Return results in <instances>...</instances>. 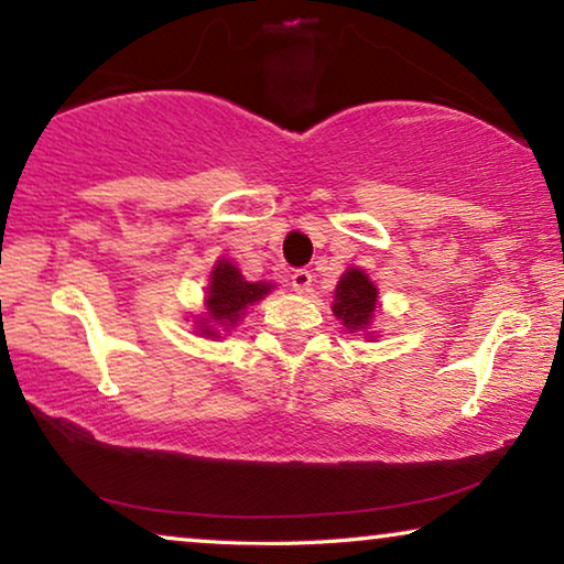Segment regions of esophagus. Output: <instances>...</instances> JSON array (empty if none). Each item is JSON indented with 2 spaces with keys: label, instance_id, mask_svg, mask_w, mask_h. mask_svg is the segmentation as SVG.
<instances>
[{
  "label": "esophagus",
  "instance_id": "1",
  "mask_svg": "<svg viewBox=\"0 0 564 564\" xmlns=\"http://www.w3.org/2000/svg\"><path fill=\"white\" fill-rule=\"evenodd\" d=\"M312 281H314V275L308 273V271H304V268H301V271H296V273L291 275L293 291H299V293H308V291H312Z\"/></svg>",
  "mask_w": 564,
  "mask_h": 564
}]
</instances>
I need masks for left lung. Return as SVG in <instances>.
<instances>
[{
	"label": "left lung",
	"instance_id": "obj_1",
	"mask_svg": "<svg viewBox=\"0 0 564 564\" xmlns=\"http://www.w3.org/2000/svg\"><path fill=\"white\" fill-rule=\"evenodd\" d=\"M378 308V285L370 281V275L362 268H347L343 279L337 281L335 301H332V312L343 322V327L347 332H360L372 343L376 335H372L370 324L376 319Z\"/></svg>",
	"mask_w": 564,
	"mask_h": 564
}]
</instances>
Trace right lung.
Here are the masks:
<instances>
[{
  "label": "right lung",
  "instance_id": "right-lung-1",
  "mask_svg": "<svg viewBox=\"0 0 564 564\" xmlns=\"http://www.w3.org/2000/svg\"><path fill=\"white\" fill-rule=\"evenodd\" d=\"M275 289L271 281L250 283L245 281L232 260L219 258L209 273V285H206L204 296V314L194 316L196 335L206 339H219L221 332L235 329L248 314L250 306H256L260 299Z\"/></svg>",
  "mask_w": 564,
  "mask_h": 564
}]
</instances>
